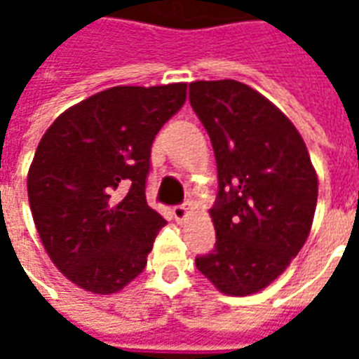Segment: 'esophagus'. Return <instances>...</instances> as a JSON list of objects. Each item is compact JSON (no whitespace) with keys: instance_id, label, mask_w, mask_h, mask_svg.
Wrapping results in <instances>:
<instances>
[{"instance_id":"esophagus-1","label":"esophagus","mask_w":359,"mask_h":359,"mask_svg":"<svg viewBox=\"0 0 359 359\" xmlns=\"http://www.w3.org/2000/svg\"><path fill=\"white\" fill-rule=\"evenodd\" d=\"M187 215H188L187 205H175V208H172V217L177 219L179 223H182V221L187 219Z\"/></svg>"}]
</instances>
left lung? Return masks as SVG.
<instances>
[{"instance_id": "left-lung-1", "label": "left lung", "mask_w": 359, "mask_h": 359, "mask_svg": "<svg viewBox=\"0 0 359 359\" xmlns=\"http://www.w3.org/2000/svg\"><path fill=\"white\" fill-rule=\"evenodd\" d=\"M190 105L210 134L219 192L210 210L215 248L196 267L229 296L269 286L308 238L317 175L296 126L238 81L190 84Z\"/></svg>"}]
</instances>
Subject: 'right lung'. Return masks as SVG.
Instances as JSON below:
<instances>
[{"label":"right lung","instance_id":"right-lung-1","mask_svg":"<svg viewBox=\"0 0 359 359\" xmlns=\"http://www.w3.org/2000/svg\"><path fill=\"white\" fill-rule=\"evenodd\" d=\"M187 84L115 86L69 107L28 169V202L51 262L94 294L140 275L165 221L146 202L151 144Z\"/></svg>","mask_w":359,"mask_h":359}]
</instances>
